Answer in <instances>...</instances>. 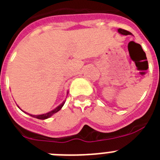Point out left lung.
<instances>
[{"label": "left lung", "mask_w": 160, "mask_h": 160, "mask_svg": "<svg viewBox=\"0 0 160 160\" xmlns=\"http://www.w3.org/2000/svg\"><path fill=\"white\" fill-rule=\"evenodd\" d=\"M118 32H119L120 34L122 35H131L132 33L130 32L128 30H125V29H118Z\"/></svg>", "instance_id": "1"}]
</instances>
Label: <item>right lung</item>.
I'll return each instance as SVG.
<instances>
[{
  "instance_id": "1",
  "label": "right lung",
  "mask_w": 160,
  "mask_h": 160,
  "mask_svg": "<svg viewBox=\"0 0 160 160\" xmlns=\"http://www.w3.org/2000/svg\"><path fill=\"white\" fill-rule=\"evenodd\" d=\"M65 102H66V101L63 102L62 103H61V104H60V105L58 106V107H56V108H55V109H53V111H49V112L46 113V114H38V115H33V114H29V115H30V116L33 117V118H38V119H46V118H50V117H51L52 115H53V114H54L55 113H57L58 111H60L61 109H62V107H63V105H64ZM19 108H20V107H19ZM20 109H21V108H20ZM21 110H22V109H21ZM24 112H25V111H24Z\"/></svg>"
}]
</instances>
